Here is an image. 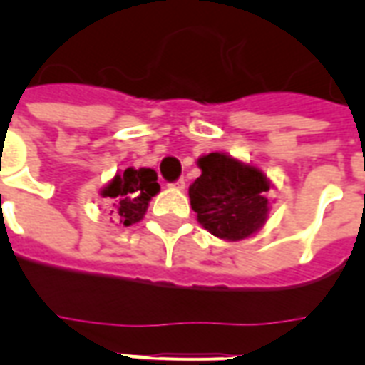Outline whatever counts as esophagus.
<instances>
[{
    "mask_svg": "<svg viewBox=\"0 0 365 365\" xmlns=\"http://www.w3.org/2000/svg\"><path fill=\"white\" fill-rule=\"evenodd\" d=\"M172 187L178 189V191H183V189H185V180H178V182L172 185Z\"/></svg>",
    "mask_w": 365,
    "mask_h": 365,
    "instance_id": "esophagus-1",
    "label": "esophagus"
}]
</instances>
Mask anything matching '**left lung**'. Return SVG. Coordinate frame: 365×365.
<instances>
[{"label": "left lung", "instance_id": "1", "mask_svg": "<svg viewBox=\"0 0 365 365\" xmlns=\"http://www.w3.org/2000/svg\"><path fill=\"white\" fill-rule=\"evenodd\" d=\"M200 176L189 185L197 222L214 237L229 242L250 239L263 229L271 214L267 197L274 185L257 165L233 155H200Z\"/></svg>", "mask_w": 365, "mask_h": 365}]
</instances>
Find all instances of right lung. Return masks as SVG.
I'll return each instance as SVG.
<instances>
[{
  "mask_svg": "<svg viewBox=\"0 0 365 365\" xmlns=\"http://www.w3.org/2000/svg\"><path fill=\"white\" fill-rule=\"evenodd\" d=\"M160 191L157 183V172L153 168H134L117 170L115 176L100 189V197L111 200L113 210H110L111 222L130 227L142 222L148 212L149 200Z\"/></svg>",
  "mask_w": 365,
  "mask_h": 365,
  "instance_id": "add662e5",
  "label": "right lung"
}]
</instances>
